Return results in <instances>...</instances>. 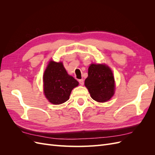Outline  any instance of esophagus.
I'll return each instance as SVG.
<instances>
[{
    "mask_svg": "<svg viewBox=\"0 0 155 155\" xmlns=\"http://www.w3.org/2000/svg\"><path fill=\"white\" fill-rule=\"evenodd\" d=\"M79 83H80L81 85H84V80H83V79H79Z\"/></svg>",
    "mask_w": 155,
    "mask_h": 155,
    "instance_id": "34e87169",
    "label": "esophagus"
}]
</instances>
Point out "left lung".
I'll use <instances>...</instances> for the list:
<instances>
[{
  "label": "left lung",
  "instance_id": "obj_1",
  "mask_svg": "<svg viewBox=\"0 0 155 155\" xmlns=\"http://www.w3.org/2000/svg\"><path fill=\"white\" fill-rule=\"evenodd\" d=\"M91 96L98 102L109 101L114 94V78L110 68L105 64H91L85 81Z\"/></svg>",
  "mask_w": 155,
  "mask_h": 155
}]
</instances>
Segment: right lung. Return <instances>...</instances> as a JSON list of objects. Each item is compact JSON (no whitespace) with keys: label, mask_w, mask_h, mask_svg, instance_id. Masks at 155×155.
Returning <instances> with one entry per match:
<instances>
[{"label":"right lung","mask_w":155,"mask_h":155,"mask_svg":"<svg viewBox=\"0 0 155 155\" xmlns=\"http://www.w3.org/2000/svg\"><path fill=\"white\" fill-rule=\"evenodd\" d=\"M78 81L68 74L62 62L50 61L43 75V91L47 100L54 105L66 102Z\"/></svg>","instance_id":"obj_1"}]
</instances>
